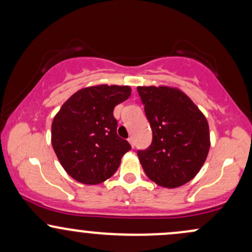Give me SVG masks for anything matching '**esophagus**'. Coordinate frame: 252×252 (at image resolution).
I'll use <instances>...</instances> for the list:
<instances>
[{
    "mask_svg": "<svg viewBox=\"0 0 252 252\" xmlns=\"http://www.w3.org/2000/svg\"><path fill=\"white\" fill-rule=\"evenodd\" d=\"M128 141H129V143L131 144L132 148H134V147H135V140H134V137H132V136H130V137L128 138Z\"/></svg>",
    "mask_w": 252,
    "mask_h": 252,
    "instance_id": "34e87169",
    "label": "esophagus"
}]
</instances>
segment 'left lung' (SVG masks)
Instances as JSON below:
<instances>
[{"mask_svg": "<svg viewBox=\"0 0 252 252\" xmlns=\"http://www.w3.org/2000/svg\"><path fill=\"white\" fill-rule=\"evenodd\" d=\"M153 140L137 156L147 176L158 185L175 189L192 180L206 160L210 131L200 110L180 90L138 86Z\"/></svg>", "mask_w": 252, "mask_h": 252, "instance_id": "obj_1", "label": "left lung"}]
</instances>
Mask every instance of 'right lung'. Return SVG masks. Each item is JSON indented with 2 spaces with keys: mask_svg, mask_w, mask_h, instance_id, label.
Wrapping results in <instances>:
<instances>
[{
  "mask_svg": "<svg viewBox=\"0 0 252 252\" xmlns=\"http://www.w3.org/2000/svg\"><path fill=\"white\" fill-rule=\"evenodd\" d=\"M131 94L129 86L98 85L76 92L52 123V146L63 169L74 180L97 185L115 174L131 149L117 135L114 109Z\"/></svg>",
  "mask_w": 252,
  "mask_h": 252,
  "instance_id": "1",
  "label": "right lung"
}]
</instances>
